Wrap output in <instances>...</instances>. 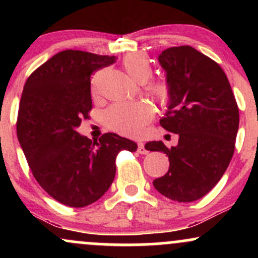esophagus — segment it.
I'll return each mask as SVG.
<instances>
[{"label": "esophagus", "mask_w": 258, "mask_h": 258, "mask_svg": "<svg viewBox=\"0 0 258 258\" xmlns=\"http://www.w3.org/2000/svg\"><path fill=\"white\" fill-rule=\"evenodd\" d=\"M137 152L139 154H148V150L146 149V148H144V143H141V142H139L138 148H137Z\"/></svg>", "instance_id": "1"}]
</instances>
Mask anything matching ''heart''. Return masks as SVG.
I'll use <instances>...</instances> for the list:
<instances>
[{
  "label": "heart",
  "instance_id": "b5f03b06",
  "mask_svg": "<svg viewBox=\"0 0 258 258\" xmlns=\"http://www.w3.org/2000/svg\"><path fill=\"white\" fill-rule=\"evenodd\" d=\"M122 67L137 82H146L152 76V67L143 54H130L122 60ZM150 93L160 103H166L170 97V88L166 82L154 81L149 85ZM96 93V84L92 85ZM153 119V109L146 102L116 103L104 112V122L109 128L128 137H139Z\"/></svg>",
  "mask_w": 258,
  "mask_h": 258
}]
</instances>
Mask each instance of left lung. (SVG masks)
Masks as SVG:
<instances>
[{
    "label": "left lung",
    "mask_w": 258,
    "mask_h": 258,
    "mask_svg": "<svg viewBox=\"0 0 258 258\" xmlns=\"http://www.w3.org/2000/svg\"><path fill=\"white\" fill-rule=\"evenodd\" d=\"M170 88L167 110L160 120L178 135V144L148 142L146 149L168 156V172L154 179L159 193L179 203L206 195L226 172L234 154L239 109L226 74L216 61L190 46L159 54Z\"/></svg>",
    "instance_id": "left-lung-1"
}]
</instances>
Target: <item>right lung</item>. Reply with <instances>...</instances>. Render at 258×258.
<instances>
[{"instance_id":"add662e5","label":"right lung","mask_w":258,"mask_h":258,"mask_svg":"<svg viewBox=\"0 0 258 258\" xmlns=\"http://www.w3.org/2000/svg\"><path fill=\"white\" fill-rule=\"evenodd\" d=\"M115 61V55L67 49L25 82L18 139L38 184L67 206L84 207L102 198L114 180L120 150H137L135 142L116 133L92 142L76 131L92 109V73Z\"/></svg>"}]
</instances>
